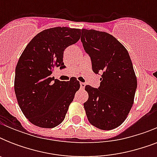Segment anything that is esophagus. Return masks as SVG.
<instances>
[{
    "label": "esophagus",
    "instance_id": "34e87169",
    "mask_svg": "<svg viewBox=\"0 0 157 157\" xmlns=\"http://www.w3.org/2000/svg\"><path fill=\"white\" fill-rule=\"evenodd\" d=\"M80 86H81V90H83V89H85V87H86V84L83 83V82H81V83H80Z\"/></svg>",
    "mask_w": 157,
    "mask_h": 157
}]
</instances>
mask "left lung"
<instances>
[{"label": "left lung", "mask_w": 157, "mask_h": 157, "mask_svg": "<svg viewBox=\"0 0 157 157\" xmlns=\"http://www.w3.org/2000/svg\"><path fill=\"white\" fill-rule=\"evenodd\" d=\"M81 42L91 58L92 70L103 72L98 89L86 86L84 103L89 121L103 130L120 126L128 117L134 100L137 77L124 45L109 33L81 29Z\"/></svg>", "instance_id": "obj_1"}]
</instances>
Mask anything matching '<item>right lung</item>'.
<instances>
[{
	"instance_id": "obj_1",
	"label": "right lung",
	"mask_w": 157,
	"mask_h": 157,
	"mask_svg": "<svg viewBox=\"0 0 157 157\" xmlns=\"http://www.w3.org/2000/svg\"><path fill=\"white\" fill-rule=\"evenodd\" d=\"M81 29L56 27L36 35L23 50L15 68L14 92L25 117L40 128L63 121L69 105L80 89L76 77L61 81L51 76L63 68V51L80 40Z\"/></svg>"
}]
</instances>
